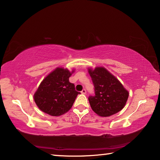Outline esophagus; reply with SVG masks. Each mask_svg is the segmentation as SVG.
I'll list each match as a JSON object with an SVG mask.
<instances>
[{
    "label": "esophagus",
    "instance_id": "obj_1",
    "mask_svg": "<svg viewBox=\"0 0 160 160\" xmlns=\"http://www.w3.org/2000/svg\"><path fill=\"white\" fill-rule=\"evenodd\" d=\"M81 93L83 94H86V90H85V89H84V90H82V92H81Z\"/></svg>",
    "mask_w": 160,
    "mask_h": 160
}]
</instances>
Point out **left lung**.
<instances>
[{
    "label": "left lung",
    "instance_id": "8db88e82",
    "mask_svg": "<svg viewBox=\"0 0 160 160\" xmlns=\"http://www.w3.org/2000/svg\"><path fill=\"white\" fill-rule=\"evenodd\" d=\"M94 87V96L88 98L92 109L100 116L115 114L125 107L128 92L104 67L88 68Z\"/></svg>",
    "mask_w": 160,
    "mask_h": 160
}]
</instances>
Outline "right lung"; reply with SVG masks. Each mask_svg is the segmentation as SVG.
I'll use <instances>...</instances> for the list:
<instances>
[{
  "label": "right lung",
  "instance_id": "add662e5",
  "mask_svg": "<svg viewBox=\"0 0 160 160\" xmlns=\"http://www.w3.org/2000/svg\"><path fill=\"white\" fill-rule=\"evenodd\" d=\"M74 70L57 68L48 74L40 84L34 94V102L42 112L58 116L71 109L78 94L73 83L69 82Z\"/></svg>",
  "mask_w": 160,
  "mask_h": 160
}]
</instances>
